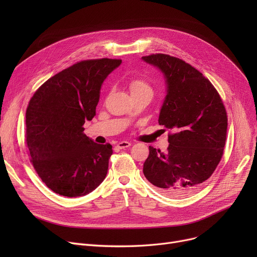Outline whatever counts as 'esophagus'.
I'll return each mask as SVG.
<instances>
[{"instance_id": "esophagus-1", "label": "esophagus", "mask_w": 257, "mask_h": 257, "mask_svg": "<svg viewBox=\"0 0 257 257\" xmlns=\"http://www.w3.org/2000/svg\"><path fill=\"white\" fill-rule=\"evenodd\" d=\"M130 146H131V143H129V142H120V143L116 144V147L118 148V149H125V148H128Z\"/></svg>"}]
</instances>
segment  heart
I'll list each match as a JSON object with an SVG mask.
<instances>
[{"mask_svg":"<svg viewBox=\"0 0 257 257\" xmlns=\"http://www.w3.org/2000/svg\"><path fill=\"white\" fill-rule=\"evenodd\" d=\"M129 89L131 91V94H136V93H143V92H147V93H153L152 87L149 84V82L144 78H140V77H136L132 78L129 81Z\"/></svg>","mask_w":257,"mask_h":257,"instance_id":"obj_1","label":"heart"}]
</instances>
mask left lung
<instances>
[{
    "mask_svg": "<svg viewBox=\"0 0 257 257\" xmlns=\"http://www.w3.org/2000/svg\"><path fill=\"white\" fill-rule=\"evenodd\" d=\"M142 59L164 75L167 94L158 123L172 130L167 152L149 147L143 172L161 193L184 197L198 190L220 163L226 109L210 81L191 64L166 54Z\"/></svg>",
    "mask_w": 257,
    "mask_h": 257,
    "instance_id": "8db88e82",
    "label": "left lung"
}]
</instances>
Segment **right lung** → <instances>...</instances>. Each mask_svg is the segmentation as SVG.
<instances>
[{"instance_id": "right-lung-1", "label": "right lung", "mask_w": 257, "mask_h": 257, "mask_svg": "<svg viewBox=\"0 0 257 257\" xmlns=\"http://www.w3.org/2000/svg\"><path fill=\"white\" fill-rule=\"evenodd\" d=\"M120 59L83 60L40 86L26 111V143L32 165L46 185L64 197L91 193L105 179L112 154L83 133L96 115L104 80Z\"/></svg>"}]
</instances>
